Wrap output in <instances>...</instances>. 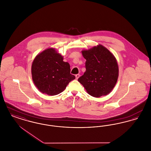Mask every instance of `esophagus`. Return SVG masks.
<instances>
[{
    "label": "esophagus",
    "mask_w": 151,
    "mask_h": 151,
    "mask_svg": "<svg viewBox=\"0 0 151 151\" xmlns=\"http://www.w3.org/2000/svg\"><path fill=\"white\" fill-rule=\"evenodd\" d=\"M75 76H76V79H79V77H80V75H79V74H76V75H75Z\"/></svg>",
    "instance_id": "esophagus-1"
}]
</instances>
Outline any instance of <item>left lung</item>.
<instances>
[{
	"mask_svg": "<svg viewBox=\"0 0 151 151\" xmlns=\"http://www.w3.org/2000/svg\"><path fill=\"white\" fill-rule=\"evenodd\" d=\"M86 59V71L78 79L87 92L94 97L109 93L118 78V66L114 56L101 45L82 51Z\"/></svg>",
	"mask_w": 151,
	"mask_h": 151,
	"instance_id": "1",
	"label": "left lung"
}]
</instances>
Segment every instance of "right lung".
Masks as SVG:
<instances>
[{
    "instance_id": "right-lung-1",
    "label": "right lung",
    "mask_w": 151,
    "mask_h": 151,
    "mask_svg": "<svg viewBox=\"0 0 151 151\" xmlns=\"http://www.w3.org/2000/svg\"><path fill=\"white\" fill-rule=\"evenodd\" d=\"M53 48L37 55L32 65L33 82L43 93L54 96L62 92L68 83L75 79L70 73V65Z\"/></svg>"
}]
</instances>
